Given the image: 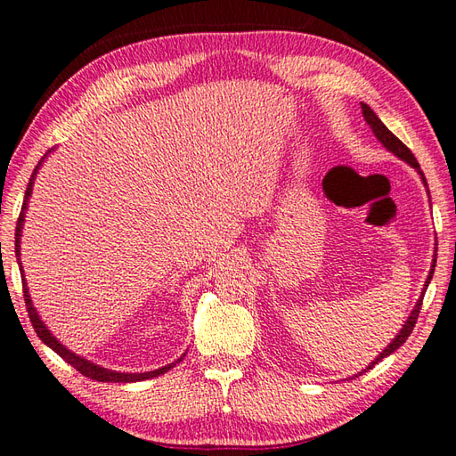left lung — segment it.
Masks as SVG:
<instances>
[{"label":"left lung","instance_id":"left-lung-1","mask_svg":"<svg viewBox=\"0 0 456 456\" xmlns=\"http://www.w3.org/2000/svg\"><path fill=\"white\" fill-rule=\"evenodd\" d=\"M361 109H362V117H365V120H367V125L372 128V133H374V136H377L379 140H380V144L387 148L388 151H392L394 156L396 158H400V159H403L406 161V164H410L411 167H416L418 169V174L421 175V181H423V185L428 187V181H426V175H423V171L419 169V164H418V159H416V156L411 154V150L402 142L400 138H396L394 136L390 130L384 126V123L382 120L377 117V113H374V110L367 105V103H361ZM433 271H435V259H433V265H431V271H429V277H428V281H426V287H423V292H421V297H419V300L416 302V306H413V310H411V314H410V318L406 320V323H403V328L400 330V333L396 338L392 339V343L390 346L384 349L380 355L374 359V361H370V365L362 370V372H367L369 369H372L374 365H377V362H380L384 357H388V355H392L394 351H396L398 347H402L403 343H406V339L410 338V333H411V330H413V326H416V322H418V316H419V310H421V305H423V295H426V290H428V287H429V282H431V279H433Z\"/></svg>","mask_w":456,"mask_h":456}]
</instances>
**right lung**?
I'll use <instances>...</instances> for the list:
<instances>
[{"instance_id":"1","label":"right lung","mask_w":456,"mask_h":456,"mask_svg":"<svg viewBox=\"0 0 456 456\" xmlns=\"http://www.w3.org/2000/svg\"><path fill=\"white\" fill-rule=\"evenodd\" d=\"M50 154V150L46 151V154L40 158V161L37 164V167H35V171H33V175H30V179H28V185H27V191H25V200H23V207H21V212H19V220H17V228H15V256H17V263H19V267H21V230H23V222H25V210H27V205H28V197H30V193H33V183H35V177H37V171L40 169V166H43V161H45V158ZM21 275H23V267H21ZM21 281H23V292H25V305H27V312H28V318H30V323H33V328H35V331H37V336L43 339V343L45 346H48L50 349L53 351H56L60 357H62L66 362H69V365H72L76 370H79L84 374V377H89V379H94V380H97V382H138V380H146V379H154V377H159V374H164V372H167L169 369H174L177 362H181L183 361V357H185V353L183 355H181L177 361H174V362H169V365H166V367H161V369H156V370H148V372H117V370H110V369H103V367H99V365H95V362H91V361H87V359H84V357H79V355H76V353H72L69 349H66L62 343H60L53 333H50V330L45 326V322L40 320V316L37 314V308L33 306V300H30V297H28V289H27V282H25V277H21Z\"/></svg>"}]
</instances>
